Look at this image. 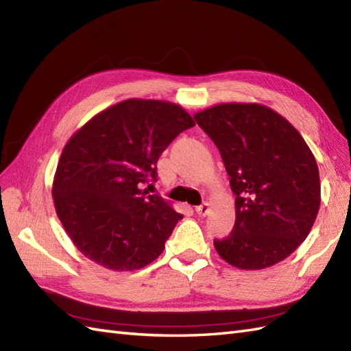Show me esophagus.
Wrapping results in <instances>:
<instances>
[{
    "instance_id": "esophagus-1",
    "label": "esophagus",
    "mask_w": 351,
    "mask_h": 351,
    "mask_svg": "<svg viewBox=\"0 0 351 351\" xmlns=\"http://www.w3.org/2000/svg\"><path fill=\"white\" fill-rule=\"evenodd\" d=\"M195 212H197V215H200V217H206V215H209V212H210V204L203 203L200 206H197Z\"/></svg>"
}]
</instances>
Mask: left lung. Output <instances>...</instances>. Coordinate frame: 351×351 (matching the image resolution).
Here are the masks:
<instances>
[{
	"label": "left lung",
	"mask_w": 351,
	"mask_h": 351,
	"mask_svg": "<svg viewBox=\"0 0 351 351\" xmlns=\"http://www.w3.org/2000/svg\"><path fill=\"white\" fill-rule=\"evenodd\" d=\"M219 149L236 194L230 236L219 256L240 269L283 261L302 241L320 208L316 158L285 117L259 104H219L194 114Z\"/></svg>",
	"instance_id": "obj_1"
}]
</instances>
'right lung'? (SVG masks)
Instances as JSON below:
<instances>
[{"instance_id": "right-lung-1", "label": "right lung", "mask_w": 351, "mask_h": 351, "mask_svg": "<svg viewBox=\"0 0 351 351\" xmlns=\"http://www.w3.org/2000/svg\"><path fill=\"white\" fill-rule=\"evenodd\" d=\"M195 123L166 101L128 99L77 130L53 179L56 213L90 261L133 271L154 261L182 215L141 185L157 179V161Z\"/></svg>"}]
</instances>
